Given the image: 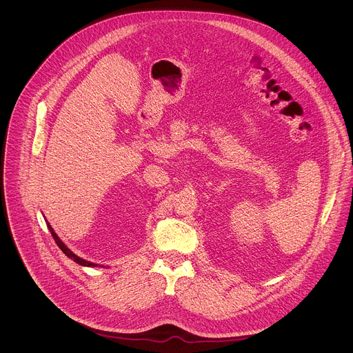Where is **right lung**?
Masks as SVG:
<instances>
[{
	"mask_svg": "<svg viewBox=\"0 0 353 353\" xmlns=\"http://www.w3.org/2000/svg\"><path fill=\"white\" fill-rule=\"evenodd\" d=\"M48 227H49V230H50L51 236H52V239L55 241L57 246L62 250V252H63L65 255H68L70 259H73L76 263H79V265H81V266H90V268L98 266V263H92V262H90V261H85V259H83V258H80V256H77L76 254H73V252H70V250L63 245V242L58 238V235L54 232V230L51 228V225L49 223H48Z\"/></svg>",
	"mask_w": 353,
	"mask_h": 353,
	"instance_id": "right-lung-1",
	"label": "right lung"
}]
</instances>
